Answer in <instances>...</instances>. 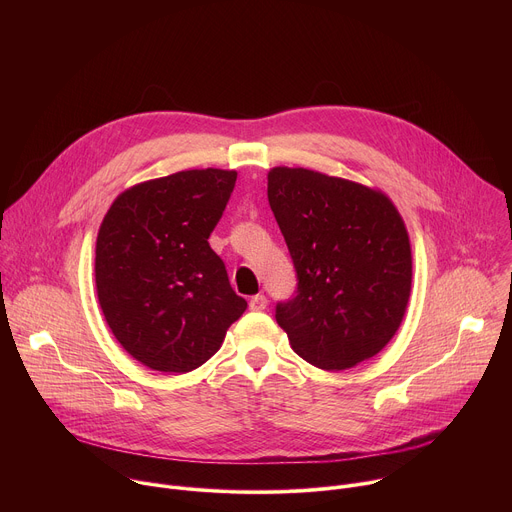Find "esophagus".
<instances>
[{
	"label": "esophagus",
	"mask_w": 512,
	"mask_h": 512,
	"mask_svg": "<svg viewBox=\"0 0 512 512\" xmlns=\"http://www.w3.org/2000/svg\"><path fill=\"white\" fill-rule=\"evenodd\" d=\"M267 308V298L265 296H253L249 300V310L251 312H263Z\"/></svg>",
	"instance_id": "34e87169"
}]
</instances>
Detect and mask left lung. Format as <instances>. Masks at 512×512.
Returning <instances> with one entry per match:
<instances>
[{
  "label": "left lung",
  "mask_w": 512,
  "mask_h": 512,
  "mask_svg": "<svg viewBox=\"0 0 512 512\" xmlns=\"http://www.w3.org/2000/svg\"><path fill=\"white\" fill-rule=\"evenodd\" d=\"M267 198L298 273L275 320L291 348L322 371H346L381 352L411 296V245L393 200L364 184L277 166Z\"/></svg>",
  "instance_id": "1"
}]
</instances>
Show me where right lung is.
Instances as JSON below:
<instances>
[{
    "label": "right lung",
    "mask_w": 512,
    "mask_h": 512,
    "mask_svg": "<svg viewBox=\"0 0 512 512\" xmlns=\"http://www.w3.org/2000/svg\"><path fill=\"white\" fill-rule=\"evenodd\" d=\"M235 170H184L123 190L95 249V283L117 342L160 373H190L221 348L247 302L208 237Z\"/></svg>",
    "instance_id": "1"
}]
</instances>
